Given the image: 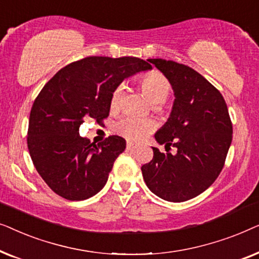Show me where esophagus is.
I'll use <instances>...</instances> for the list:
<instances>
[{"instance_id":"esophagus-1","label":"esophagus","mask_w":259,"mask_h":259,"mask_svg":"<svg viewBox=\"0 0 259 259\" xmlns=\"http://www.w3.org/2000/svg\"><path fill=\"white\" fill-rule=\"evenodd\" d=\"M138 145L134 144V143H131V141H128L127 143V148H131V150H133V148H137Z\"/></svg>"}]
</instances>
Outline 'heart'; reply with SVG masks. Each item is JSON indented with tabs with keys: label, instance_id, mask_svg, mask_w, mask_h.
<instances>
[{
	"label": "heart",
	"instance_id": "obj_1",
	"mask_svg": "<svg viewBox=\"0 0 259 259\" xmlns=\"http://www.w3.org/2000/svg\"><path fill=\"white\" fill-rule=\"evenodd\" d=\"M140 84L143 88L145 95L152 104H162L169 94L168 80L159 72H151L145 74L140 79ZM123 95V86L120 84L113 91L109 101V107L112 112H116L120 108L121 99ZM154 120L152 119H139L134 116L126 115L122 116L118 122L115 123L114 130L120 136L126 138L131 141H140L146 138L148 134L155 130Z\"/></svg>",
	"mask_w": 259,
	"mask_h": 259
}]
</instances>
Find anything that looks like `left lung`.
Wrapping results in <instances>:
<instances>
[{"mask_svg": "<svg viewBox=\"0 0 259 259\" xmlns=\"http://www.w3.org/2000/svg\"><path fill=\"white\" fill-rule=\"evenodd\" d=\"M171 83L172 112L155 133L158 144L177 154L153 148V159L141 166L148 189L161 199L180 203L208 189L224 167L232 141V122L217 88L189 66L148 59Z\"/></svg>", "mask_w": 259, "mask_h": 259, "instance_id": "left-lung-1", "label": "left lung"}]
</instances>
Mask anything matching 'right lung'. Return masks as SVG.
Here are the masks:
<instances>
[{"label": "right lung", "instance_id": "right-lung-1", "mask_svg": "<svg viewBox=\"0 0 259 259\" xmlns=\"http://www.w3.org/2000/svg\"><path fill=\"white\" fill-rule=\"evenodd\" d=\"M152 69L131 56H88L60 69L38 93L29 116L27 144L46 184L68 200H84L106 185L126 140L111 136L95 145L79 134L83 119L101 122L113 91L126 77Z\"/></svg>", "mask_w": 259, "mask_h": 259}]
</instances>
